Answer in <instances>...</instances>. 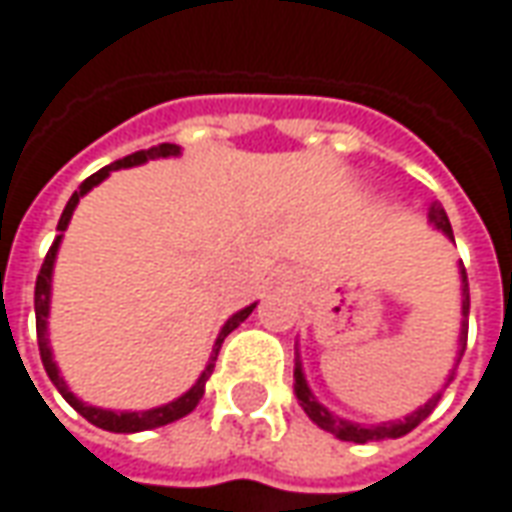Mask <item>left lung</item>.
<instances>
[{
	"label": "left lung",
	"mask_w": 512,
	"mask_h": 512,
	"mask_svg": "<svg viewBox=\"0 0 512 512\" xmlns=\"http://www.w3.org/2000/svg\"><path fill=\"white\" fill-rule=\"evenodd\" d=\"M429 221L434 227L440 229L446 235L448 241H454V232H451V221H448L446 210L434 201L429 210ZM460 283H462V328H460V356H457V364H460L462 350H465V342H468V311H471V294H468V274H465V266L460 263ZM454 378V373L448 375V381ZM294 392H297V401L305 409V415L314 420L319 429L336 434L339 440H347V443H370V440H395V437H403L409 431L415 429L417 423H423L426 417L434 412V406L440 401L443 392L431 395L429 403H423L420 409H415L412 415H406L403 420H389V423H378V426H364V423H353V420H344V417L333 415L328 406L316 401V395L308 387L305 381V373H302L300 358H297V367H294Z\"/></svg>",
	"instance_id": "left-lung-1"
}]
</instances>
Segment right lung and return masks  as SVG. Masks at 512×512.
Wrapping results in <instances>:
<instances>
[{
    "label": "right lung",
    "instance_id": "obj_1",
    "mask_svg": "<svg viewBox=\"0 0 512 512\" xmlns=\"http://www.w3.org/2000/svg\"><path fill=\"white\" fill-rule=\"evenodd\" d=\"M182 154V148L179 145H173V142H162V145H154V148H148V151H137V154L123 156V159H117V162H111L106 168H100L97 173H92L86 182L72 193V198L66 201L64 212H61V221H58V238L52 241L50 252L44 257V263H41V271H38L36 277V333H38V350H41V361H44V370L50 375V381L58 387V392L64 395V401L83 415L89 423H95L97 429H106V431H117V434H134V431H148L156 429V426H168L173 420H179V417L190 415L193 409L198 406V401L204 398V384H207V378L212 375V367H215V358H218V350H221V344L227 339L232 330L241 325L246 316L255 311L257 302L252 305H246L243 311L238 314H232L227 319V325L221 328L218 333V339L212 344V353L210 361H207V367H204V373L198 375V381L193 387L184 392L182 398H176V401L165 403V406H156V409H145V412H111V409H100V406H89V403H83L81 398H75L69 387H66V381L58 373V364L52 361V350H50V339H47V316H50V291H52V266H55V255H58V246H61V238H64V229L69 227V218H72V212L78 207V201H81L92 187L103 182L106 176H109L111 170H120V168H134V165H142V162H148V159H159V156H179Z\"/></svg>",
    "mask_w": 512,
    "mask_h": 512
}]
</instances>
